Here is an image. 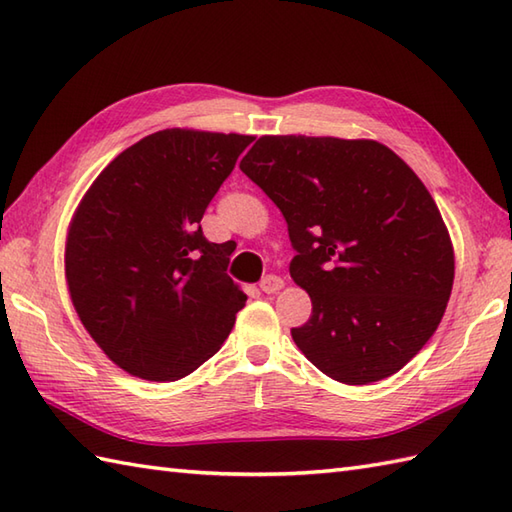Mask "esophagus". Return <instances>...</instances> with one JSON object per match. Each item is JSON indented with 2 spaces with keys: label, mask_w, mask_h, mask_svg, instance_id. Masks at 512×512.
Segmentation results:
<instances>
[{
  "label": "esophagus",
  "mask_w": 512,
  "mask_h": 512,
  "mask_svg": "<svg viewBox=\"0 0 512 512\" xmlns=\"http://www.w3.org/2000/svg\"><path fill=\"white\" fill-rule=\"evenodd\" d=\"M259 288H262V292H266V295H275V292L284 288V279L277 275H266L262 279V284H259Z\"/></svg>",
  "instance_id": "1"
}]
</instances>
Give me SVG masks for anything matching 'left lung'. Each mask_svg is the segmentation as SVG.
Segmentation results:
<instances>
[{
    "label": "left lung",
    "instance_id": "obj_1",
    "mask_svg": "<svg viewBox=\"0 0 512 512\" xmlns=\"http://www.w3.org/2000/svg\"><path fill=\"white\" fill-rule=\"evenodd\" d=\"M288 222L290 277L312 299L292 328L308 361L345 385L405 367L438 330L455 259L420 178L376 140L262 136L239 162Z\"/></svg>",
    "mask_w": 512,
    "mask_h": 512
}]
</instances>
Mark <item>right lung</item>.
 Masks as SVG:
<instances>
[{
  "label": "right lung",
  "mask_w": 512,
  "mask_h": 512,
  "mask_svg": "<svg viewBox=\"0 0 512 512\" xmlns=\"http://www.w3.org/2000/svg\"><path fill=\"white\" fill-rule=\"evenodd\" d=\"M253 136L162 129L92 182L65 242L85 330L118 367L178 380L220 350L246 295L200 220Z\"/></svg>",
  "instance_id": "1"
}]
</instances>
